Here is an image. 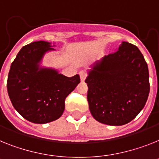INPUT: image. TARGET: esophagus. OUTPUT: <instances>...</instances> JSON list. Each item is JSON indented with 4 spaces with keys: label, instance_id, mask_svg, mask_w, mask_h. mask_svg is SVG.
Segmentation results:
<instances>
[{
    "label": "esophagus",
    "instance_id": "obj_1",
    "mask_svg": "<svg viewBox=\"0 0 159 159\" xmlns=\"http://www.w3.org/2000/svg\"><path fill=\"white\" fill-rule=\"evenodd\" d=\"M79 75H80V78H81V81H85V79H86V73L85 71H83V70H82V71H80L79 73Z\"/></svg>",
    "mask_w": 159,
    "mask_h": 159
}]
</instances>
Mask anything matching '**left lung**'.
Listing matches in <instances>:
<instances>
[{
	"label": "left lung",
	"mask_w": 159,
	"mask_h": 159,
	"mask_svg": "<svg viewBox=\"0 0 159 159\" xmlns=\"http://www.w3.org/2000/svg\"><path fill=\"white\" fill-rule=\"evenodd\" d=\"M87 100L96 120L107 125L128 124L139 114L150 93L148 65L135 45L122 42L87 70Z\"/></svg>",
	"instance_id": "left-lung-1"
}]
</instances>
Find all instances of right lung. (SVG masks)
Masks as SVG:
<instances>
[{
    "label": "right lung",
    "instance_id": "add662e5",
    "mask_svg": "<svg viewBox=\"0 0 159 159\" xmlns=\"http://www.w3.org/2000/svg\"><path fill=\"white\" fill-rule=\"evenodd\" d=\"M56 45L35 41L24 46L11 64L7 90L15 110L34 124H46L62 116L65 100L80 83L78 74L69 77L43 66L45 54Z\"/></svg>",
    "mask_w": 159,
    "mask_h": 159
}]
</instances>
